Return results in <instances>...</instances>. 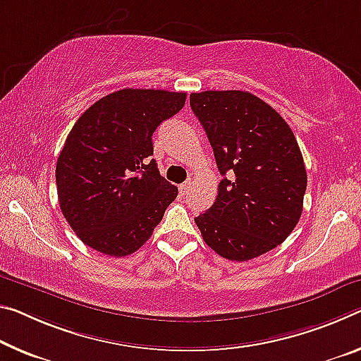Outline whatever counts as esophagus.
<instances>
[{"mask_svg": "<svg viewBox=\"0 0 361 361\" xmlns=\"http://www.w3.org/2000/svg\"><path fill=\"white\" fill-rule=\"evenodd\" d=\"M191 190V180H188L183 183V185H180V194L181 196H185V194H188V191Z\"/></svg>", "mask_w": 361, "mask_h": 361, "instance_id": "1", "label": "esophagus"}]
</instances>
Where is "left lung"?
Segmentation results:
<instances>
[{
  "instance_id": "1",
  "label": "left lung",
  "mask_w": 361,
  "mask_h": 361,
  "mask_svg": "<svg viewBox=\"0 0 361 361\" xmlns=\"http://www.w3.org/2000/svg\"><path fill=\"white\" fill-rule=\"evenodd\" d=\"M190 104L223 175L212 207L194 219L205 244L233 262L281 244L304 207L307 171L286 120L247 91H202Z\"/></svg>"
}]
</instances>
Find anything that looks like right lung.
<instances>
[{
	"label": "right lung",
	"mask_w": 361,
	"mask_h": 361,
	"mask_svg": "<svg viewBox=\"0 0 361 361\" xmlns=\"http://www.w3.org/2000/svg\"><path fill=\"white\" fill-rule=\"evenodd\" d=\"M186 93L125 88L83 112L57 157L62 215L82 241L111 257L152 236L178 188L160 176L152 133L180 112Z\"/></svg>",
	"instance_id": "1"
}]
</instances>
